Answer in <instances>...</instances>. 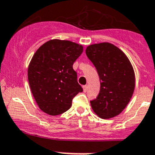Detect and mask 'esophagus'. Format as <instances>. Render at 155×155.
Listing matches in <instances>:
<instances>
[{"label":"esophagus","instance_id":"esophagus-1","mask_svg":"<svg viewBox=\"0 0 155 155\" xmlns=\"http://www.w3.org/2000/svg\"><path fill=\"white\" fill-rule=\"evenodd\" d=\"M87 89H88V87H87V85H84V86H83V91H84V92H86Z\"/></svg>","mask_w":155,"mask_h":155}]
</instances>
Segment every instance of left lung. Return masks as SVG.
<instances>
[{
    "instance_id": "left-lung-1",
    "label": "left lung",
    "mask_w": 155,
    "mask_h": 155,
    "mask_svg": "<svg viewBox=\"0 0 155 155\" xmlns=\"http://www.w3.org/2000/svg\"><path fill=\"white\" fill-rule=\"evenodd\" d=\"M100 80V93L90 101L96 115L109 119L121 114L135 89V73L129 59L120 48L108 42L93 44L85 50Z\"/></svg>"
}]
</instances>
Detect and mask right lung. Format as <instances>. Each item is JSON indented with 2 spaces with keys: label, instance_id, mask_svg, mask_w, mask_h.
Listing matches in <instances>:
<instances>
[{
  "label": "right lung",
  "instance_id": "add662e5",
  "mask_svg": "<svg viewBox=\"0 0 155 155\" xmlns=\"http://www.w3.org/2000/svg\"><path fill=\"white\" fill-rule=\"evenodd\" d=\"M81 45L53 39L43 44L28 67V81L39 108L49 115H59L71 108L73 98L83 91L73 64L81 55Z\"/></svg>",
  "mask_w": 155,
  "mask_h": 155
}]
</instances>
